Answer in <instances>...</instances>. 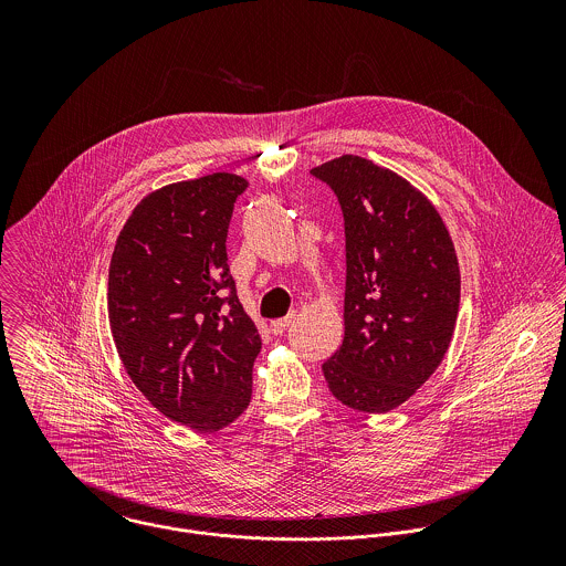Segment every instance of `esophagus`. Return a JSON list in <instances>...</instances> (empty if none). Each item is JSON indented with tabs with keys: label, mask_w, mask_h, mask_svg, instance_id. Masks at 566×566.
<instances>
[{
	"label": "esophagus",
	"mask_w": 566,
	"mask_h": 566,
	"mask_svg": "<svg viewBox=\"0 0 566 566\" xmlns=\"http://www.w3.org/2000/svg\"><path fill=\"white\" fill-rule=\"evenodd\" d=\"M294 318H296V314H290V316L279 318V321H272V323H270V331H272L274 335H283V333L287 331V326L294 323Z\"/></svg>",
	"instance_id": "obj_1"
}]
</instances>
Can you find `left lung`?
Instances as JSON below:
<instances>
[{
  "instance_id": "1",
  "label": "left lung",
  "mask_w": 566,
  "mask_h": 566,
  "mask_svg": "<svg viewBox=\"0 0 566 566\" xmlns=\"http://www.w3.org/2000/svg\"><path fill=\"white\" fill-rule=\"evenodd\" d=\"M312 174L344 216V342L323 364L337 401L405 403L440 366L460 310V268L436 207L399 174L344 155Z\"/></svg>"
}]
</instances>
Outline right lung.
<instances>
[{
  "mask_svg": "<svg viewBox=\"0 0 566 566\" xmlns=\"http://www.w3.org/2000/svg\"><path fill=\"white\" fill-rule=\"evenodd\" d=\"M245 187L218 171L157 189L126 220L108 268V323L128 377L196 431L224 429L252 397L261 337L227 256Z\"/></svg>",
  "mask_w": 566,
  "mask_h": 566,
  "instance_id": "1",
  "label": "right lung"
}]
</instances>
